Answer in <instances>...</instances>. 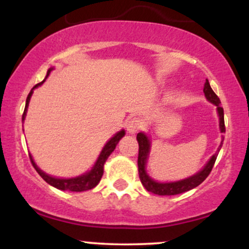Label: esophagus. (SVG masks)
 <instances>
[{
    "instance_id": "esophagus-1",
    "label": "esophagus",
    "mask_w": 249,
    "mask_h": 249,
    "mask_svg": "<svg viewBox=\"0 0 249 249\" xmlns=\"http://www.w3.org/2000/svg\"><path fill=\"white\" fill-rule=\"evenodd\" d=\"M142 127V122L139 118H132L127 122L126 130L128 133H136Z\"/></svg>"
}]
</instances>
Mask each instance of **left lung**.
<instances>
[{
    "mask_svg": "<svg viewBox=\"0 0 249 249\" xmlns=\"http://www.w3.org/2000/svg\"><path fill=\"white\" fill-rule=\"evenodd\" d=\"M204 93H205V97L207 98V101L211 102L212 104H214L216 107V110H218V115H219L220 131H221V133H225L226 127H225V119H224V108H222L221 105H220V103L221 102H220L219 97L215 95V92H214L212 88H211L210 83H208V79H206V83H205ZM137 141H138V144H139L138 172H139V178H141L142 186L146 188L148 192L158 194V196H176V194L187 192V191L199 186V185L207 178L208 174L211 173V171H212V168L214 166V162L216 160L218 152L222 146L224 136H222V141L218 148V152L211 157V159L208 160V162L205 165V167L202 168L201 171H199L196 174H193V176L190 177V178L179 180V181H173V182H158L156 181V180H153L151 177H148L145 167H146L148 153H150L151 142L146 134L142 132H139L137 134Z\"/></svg>",
    "mask_w": 249,
    "mask_h": 249,
    "instance_id": "8db88e82",
    "label": "left lung"
}]
</instances>
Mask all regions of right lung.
<instances>
[{
	"label": "right lung",
	"instance_id": "1",
	"mask_svg": "<svg viewBox=\"0 0 249 249\" xmlns=\"http://www.w3.org/2000/svg\"><path fill=\"white\" fill-rule=\"evenodd\" d=\"M51 70H53V68H50V69L48 70L47 77L49 76ZM43 82H44V81H43ZM43 82L38 83V84H36L35 87L31 89L29 95H28V97H27L24 112H23V115H22V121H23V122L25 119V115H27L28 105H29L30 97H31V95H33L34 89H36L37 87H39V85L43 84ZM124 136H125V131L124 130L117 132L115 136H113L112 138H111L110 141H108L107 144H105V146L103 147L102 152H101V154H99L98 159H97L95 166L91 168V171H89V172H87L85 174H82V176H79V177H76V178L62 179V178H55V177H51V176H49V174L43 172L42 170H39V167L37 166V165L35 164V161H34L31 154H29V157H30L31 164H33V166L35 167V170L37 171V172H38L39 176H41L42 178L48 182V184L51 185V186L58 188V190H62V191H71V192H83V191L91 190V188L96 187L97 185H98V182L101 181V179L103 177V172H104L105 161L107 160L108 156H110V154L113 152V150L116 148L117 144H118V142L121 141V139Z\"/></svg>",
	"mask_w": 249,
	"mask_h": 249
}]
</instances>
